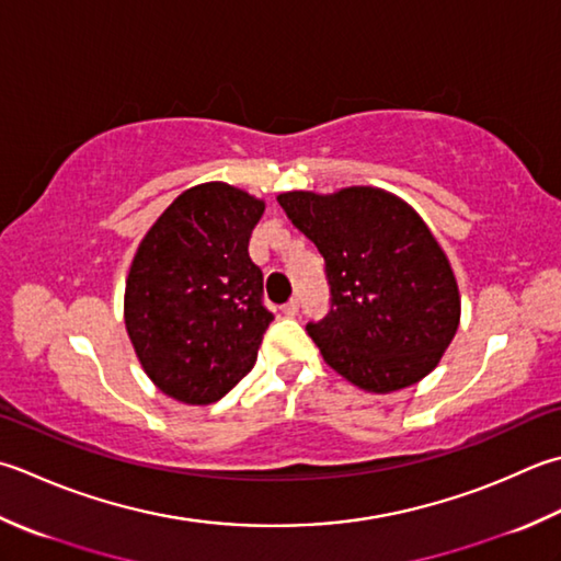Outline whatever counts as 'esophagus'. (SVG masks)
Returning <instances> with one entry per match:
<instances>
[{
	"label": "esophagus",
	"mask_w": 561,
	"mask_h": 561,
	"mask_svg": "<svg viewBox=\"0 0 561 561\" xmlns=\"http://www.w3.org/2000/svg\"><path fill=\"white\" fill-rule=\"evenodd\" d=\"M282 313H284V316H289V318H294L296 313H299V299H296V296H294L291 301L284 304V306H282Z\"/></svg>",
	"instance_id": "obj_1"
}]
</instances>
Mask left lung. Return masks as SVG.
<instances>
[{
  "label": "left lung",
  "mask_w": 561,
  "mask_h": 561,
  "mask_svg": "<svg viewBox=\"0 0 561 561\" xmlns=\"http://www.w3.org/2000/svg\"><path fill=\"white\" fill-rule=\"evenodd\" d=\"M277 202L325 260L331 311L306 325L325 365L369 393L431 375L457 333L462 299L419 211L379 186L284 192Z\"/></svg>",
  "instance_id": "8db88e82"
}]
</instances>
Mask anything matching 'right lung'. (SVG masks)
I'll return each instance as SVG.
<instances>
[{
	"label": "right lung",
	"mask_w": 561,
	"mask_h": 561,
	"mask_svg": "<svg viewBox=\"0 0 561 561\" xmlns=\"http://www.w3.org/2000/svg\"><path fill=\"white\" fill-rule=\"evenodd\" d=\"M265 202L233 184L190 186L130 262L124 321L142 371L180 403H214L255 367L272 321L248 255Z\"/></svg>",
	"instance_id": "right-lung-1"
}]
</instances>
